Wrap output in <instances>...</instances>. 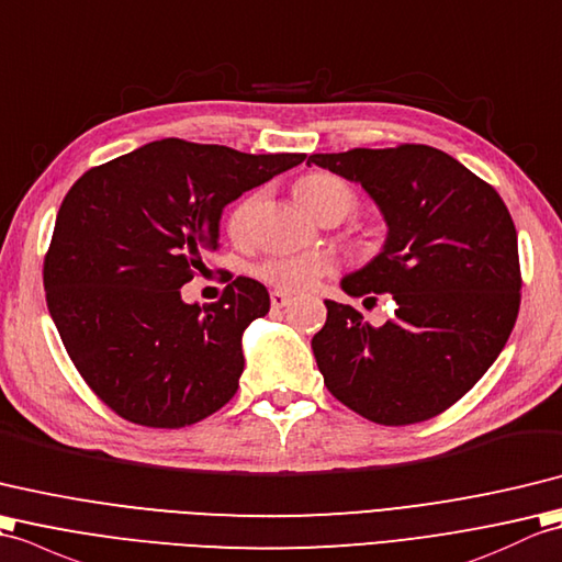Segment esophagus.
Segmentation results:
<instances>
[{"instance_id":"obj_1","label":"esophagus","mask_w":562,"mask_h":562,"mask_svg":"<svg viewBox=\"0 0 562 562\" xmlns=\"http://www.w3.org/2000/svg\"><path fill=\"white\" fill-rule=\"evenodd\" d=\"M291 301H293V297H291L289 293L271 291V307H273V310H281V307H285V305H291Z\"/></svg>"}]
</instances>
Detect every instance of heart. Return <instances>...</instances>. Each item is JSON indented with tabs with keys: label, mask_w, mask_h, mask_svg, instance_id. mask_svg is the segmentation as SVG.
<instances>
[{
	"label": "heart",
	"mask_w": 562,
	"mask_h": 562,
	"mask_svg": "<svg viewBox=\"0 0 562 562\" xmlns=\"http://www.w3.org/2000/svg\"><path fill=\"white\" fill-rule=\"evenodd\" d=\"M297 204H301L310 216L319 211L324 204L331 202H344L348 209H351V190L339 180L329 176V172H310V176H303L293 187ZM257 204V196H245L243 202L231 211L228 216V231L235 238L247 231L249 216H252V209ZM329 271H334V259L327 255H289V257H269L261 261V265L255 269L257 277L261 281H267L271 285H277L279 291H305L310 285H315L322 277H327Z\"/></svg>",
	"instance_id": "1"
}]
</instances>
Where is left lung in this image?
Segmentation results:
<instances>
[{
    "label": "left lung",
    "instance_id": "obj_1",
    "mask_svg": "<svg viewBox=\"0 0 562 562\" xmlns=\"http://www.w3.org/2000/svg\"><path fill=\"white\" fill-rule=\"evenodd\" d=\"M363 187L386 226L380 252L341 279L348 295L390 293L394 317L370 327L324 301L313 353L327 390L380 426L420 423L452 406L505 348L519 313L513 216L491 184L432 146L313 154Z\"/></svg>",
    "mask_w": 562,
    "mask_h": 562
}]
</instances>
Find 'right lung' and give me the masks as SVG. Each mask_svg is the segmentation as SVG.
Segmentation results:
<instances>
[{"instance_id":"obj_1","label":"right lung","mask_w":562,"mask_h":562,"mask_svg":"<svg viewBox=\"0 0 562 562\" xmlns=\"http://www.w3.org/2000/svg\"><path fill=\"white\" fill-rule=\"evenodd\" d=\"M303 160L160 139L74 182L45 257L47 310L71 363L115 414L182 428L238 392L243 334L269 313L267 289L240 277L206 307L184 303L180 289L221 247L223 209Z\"/></svg>"}]
</instances>
